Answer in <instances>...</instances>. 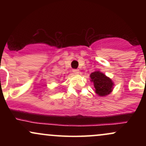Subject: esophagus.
I'll return each instance as SVG.
<instances>
[{
	"label": "esophagus",
	"mask_w": 146,
	"mask_h": 146,
	"mask_svg": "<svg viewBox=\"0 0 146 146\" xmlns=\"http://www.w3.org/2000/svg\"><path fill=\"white\" fill-rule=\"evenodd\" d=\"M73 72L75 73V74H79L80 71H79V69H73Z\"/></svg>",
	"instance_id": "esophagus-1"
}]
</instances>
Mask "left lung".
Returning a JSON list of instances; mask_svg holds the SVG:
<instances>
[{
	"label": "left lung",
	"instance_id": "8db88e82",
	"mask_svg": "<svg viewBox=\"0 0 146 146\" xmlns=\"http://www.w3.org/2000/svg\"><path fill=\"white\" fill-rule=\"evenodd\" d=\"M90 82H93L95 91L100 97L109 95L114 88V82L110 78L100 71L93 72L90 75Z\"/></svg>",
	"mask_w": 146,
	"mask_h": 146
}]
</instances>
